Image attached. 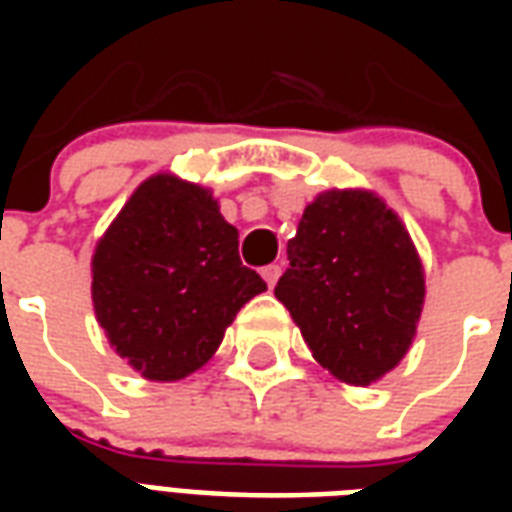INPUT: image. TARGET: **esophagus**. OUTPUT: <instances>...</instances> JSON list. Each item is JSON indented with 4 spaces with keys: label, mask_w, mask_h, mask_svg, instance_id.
<instances>
[{
    "label": "esophagus",
    "mask_w": 512,
    "mask_h": 512,
    "mask_svg": "<svg viewBox=\"0 0 512 512\" xmlns=\"http://www.w3.org/2000/svg\"><path fill=\"white\" fill-rule=\"evenodd\" d=\"M260 274H263V279H266V285H268V288H274V285H277L279 274H282V268H279L277 263H271V266L263 268V271H260Z\"/></svg>",
    "instance_id": "1"
}]
</instances>
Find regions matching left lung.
Wrapping results in <instances>:
<instances>
[{"instance_id":"obj_1","label":"left lung","mask_w":512,"mask_h":512,"mask_svg":"<svg viewBox=\"0 0 512 512\" xmlns=\"http://www.w3.org/2000/svg\"><path fill=\"white\" fill-rule=\"evenodd\" d=\"M288 260L274 296L323 370L367 386L400 365L425 304V268L376 191H321L301 213Z\"/></svg>"}]
</instances>
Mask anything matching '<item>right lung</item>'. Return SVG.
I'll use <instances>...</instances> for the list:
<instances>
[{
	"label": "right lung",
	"mask_w": 512,
	"mask_h": 512,
	"mask_svg": "<svg viewBox=\"0 0 512 512\" xmlns=\"http://www.w3.org/2000/svg\"><path fill=\"white\" fill-rule=\"evenodd\" d=\"M266 290L238 257V230L200 183L142 180L93 252V307L106 340L147 381H180L222 345Z\"/></svg>",
	"instance_id": "right-lung-1"
}]
</instances>
